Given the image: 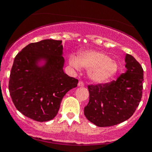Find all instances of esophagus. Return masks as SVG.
<instances>
[{
  "label": "esophagus",
  "mask_w": 152,
  "mask_h": 152,
  "mask_svg": "<svg viewBox=\"0 0 152 152\" xmlns=\"http://www.w3.org/2000/svg\"><path fill=\"white\" fill-rule=\"evenodd\" d=\"M78 86H79V87H83V86H84V83H83V82H82V81H79V82H78Z\"/></svg>",
  "instance_id": "34e87169"
}]
</instances>
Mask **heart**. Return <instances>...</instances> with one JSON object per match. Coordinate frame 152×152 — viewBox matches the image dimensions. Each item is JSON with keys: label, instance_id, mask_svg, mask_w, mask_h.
I'll return each mask as SVG.
<instances>
[{"label": "heart", "instance_id": "heart-1", "mask_svg": "<svg viewBox=\"0 0 152 152\" xmlns=\"http://www.w3.org/2000/svg\"><path fill=\"white\" fill-rule=\"evenodd\" d=\"M69 64L76 70L80 68L88 70L90 80L96 83H104L114 78L118 71V64L106 53L96 50L81 52L78 58L71 56Z\"/></svg>", "mask_w": 152, "mask_h": 152}]
</instances>
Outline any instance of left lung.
Here are the masks:
<instances>
[{
	"mask_svg": "<svg viewBox=\"0 0 152 152\" xmlns=\"http://www.w3.org/2000/svg\"><path fill=\"white\" fill-rule=\"evenodd\" d=\"M126 70L116 81L89 85V102L84 115L97 126H111L124 122L133 115L142 96L144 71L129 54L125 56Z\"/></svg>",
	"mask_w": 152,
	"mask_h": 152,
	"instance_id": "1",
	"label": "left lung"
}]
</instances>
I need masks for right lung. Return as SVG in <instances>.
Masks as SVG:
<instances>
[{
  "mask_svg": "<svg viewBox=\"0 0 152 152\" xmlns=\"http://www.w3.org/2000/svg\"><path fill=\"white\" fill-rule=\"evenodd\" d=\"M64 64L62 41L46 39L30 43L17 54L8 88L21 114L40 122L56 116L62 99L78 82L64 73Z\"/></svg>",
  "mask_w": 152,
  "mask_h": 152,
  "instance_id": "right-lung-1",
  "label": "right lung"
}]
</instances>
